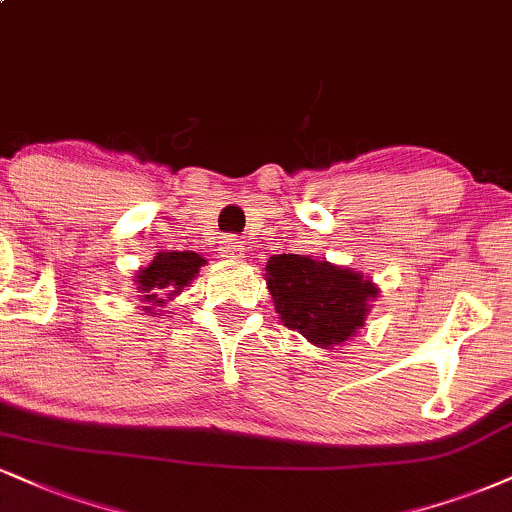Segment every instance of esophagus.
<instances>
[{
  "label": "esophagus",
  "mask_w": 512,
  "mask_h": 512,
  "mask_svg": "<svg viewBox=\"0 0 512 512\" xmlns=\"http://www.w3.org/2000/svg\"><path fill=\"white\" fill-rule=\"evenodd\" d=\"M243 255V245L236 238H226L224 248H221V257H229V260H238Z\"/></svg>",
  "instance_id": "obj_1"
}]
</instances>
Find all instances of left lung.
Instances as JSON below:
<instances>
[{
    "instance_id": "obj_1",
    "label": "left lung",
    "mask_w": 512,
    "mask_h": 512,
    "mask_svg": "<svg viewBox=\"0 0 512 512\" xmlns=\"http://www.w3.org/2000/svg\"><path fill=\"white\" fill-rule=\"evenodd\" d=\"M267 286L288 329L315 346H341L365 324L367 300L377 288L362 274L303 255H276L267 264Z\"/></svg>"
}]
</instances>
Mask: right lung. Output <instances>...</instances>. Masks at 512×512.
Segmentation results:
<instances>
[{"instance_id": "obj_1", "label": "right lung", "mask_w": 512, "mask_h": 512, "mask_svg": "<svg viewBox=\"0 0 512 512\" xmlns=\"http://www.w3.org/2000/svg\"><path fill=\"white\" fill-rule=\"evenodd\" d=\"M207 260H202L197 252H157L150 267H145L138 274V288L143 293V303L152 307L164 303V295L181 293L183 286H188L200 272V267ZM157 315V312H152Z\"/></svg>"}]
</instances>
